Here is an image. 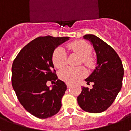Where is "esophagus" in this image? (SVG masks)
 <instances>
[{"label":"esophagus","instance_id":"esophagus-1","mask_svg":"<svg viewBox=\"0 0 131 131\" xmlns=\"http://www.w3.org/2000/svg\"><path fill=\"white\" fill-rule=\"evenodd\" d=\"M67 88H70V87H71V84H69V83H67Z\"/></svg>","mask_w":131,"mask_h":131}]
</instances>
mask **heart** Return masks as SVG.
<instances>
[{"label":"heart","instance_id":"heart-1","mask_svg":"<svg viewBox=\"0 0 131 131\" xmlns=\"http://www.w3.org/2000/svg\"><path fill=\"white\" fill-rule=\"evenodd\" d=\"M69 47L79 54L81 57L82 62L88 67H91L93 65V60L89 55L91 53L92 48L91 46L83 40H76L69 45ZM53 64L57 68H61L66 64L67 56L64 50L58 47L54 50L52 57ZM86 75L85 68L81 67H67L62 69L59 72V78L64 82L73 84L77 83L81 79H82Z\"/></svg>","mask_w":131,"mask_h":131}]
</instances>
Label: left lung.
<instances>
[{
  "mask_svg": "<svg viewBox=\"0 0 131 131\" xmlns=\"http://www.w3.org/2000/svg\"><path fill=\"white\" fill-rule=\"evenodd\" d=\"M84 39L90 41L97 55V66L85 79L88 84L93 82L92 89L83 87L77 97L79 107L90 113H100L107 110L121 91L124 67L115 50L100 38L86 34Z\"/></svg>",
  "mask_w": 131,
  "mask_h": 131,
  "instance_id": "left-lung-1",
  "label": "left lung"
}]
</instances>
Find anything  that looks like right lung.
<instances>
[{"label":"right lung","mask_w":131,"mask_h":131,"mask_svg":"<svg viewBox=\"0 0 131 131\" xmlns=\"http://www.w3.org/2000/svg\"><path fill=\"white\" fill-rule=\"evenodd\" d=\"M69 39L38 37L24 46L13 61V89L23 107L37 118L51 117L62 107L67 85L56 76L52 57L57 46ZM48 80L55 83L52 89L46 85Z\"/></svg>","instance_id":"right-lung-1"}]
</instances>
